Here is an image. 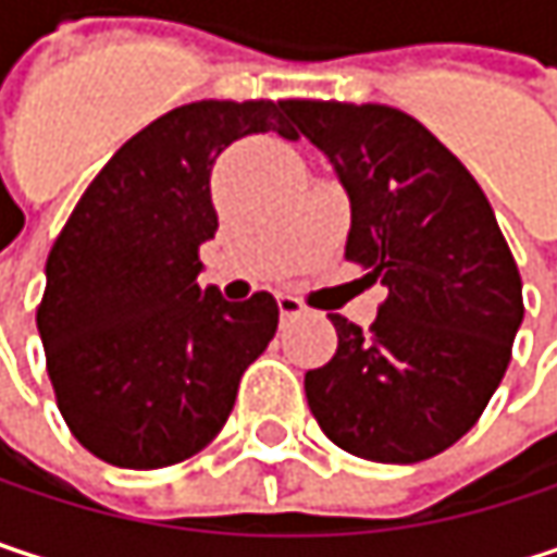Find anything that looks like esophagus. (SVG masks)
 Masks as SVG:
<instances>
[{
  "label": "esophagus",
  "mask_w": 557,
  "mask_h": 557,
  "mask_svg": "<svg viewBox=\"0 0 557 557\" xmlns=\"http://www.w3.org/2000/svg\"><path fill=\"white\" fill-rule=\"evenodd\" d=\"M277 306H280V315H283V319H296V315H302V312H306V306H302L296 296H286V293H283V296H277Z\"/></svg>",
  "instance_id": "1"
}]
</instances>
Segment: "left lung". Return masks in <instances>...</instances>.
<instances>
[{"label": "left lung", "instance_id": "8db88e82", "mask_svg": "<svg viewBox=\"0 0 557 557\" xmlns=\"http://www.w3.org/2000/svg\"><path fill=\"white\" fill-rule=\"evenodd\" d=\"M351 199L345 258L387 286L364 332L332 312L335 358L306 371L319 429L348 455L416 465L451 448L500 387L522 280L468 168L389 106L286 99Z\"/></svg>", "mask_w": 557, "mask_h": 557}]
</instances>
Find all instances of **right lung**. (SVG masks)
Wrapping results in <instances>:
<instances>
[{
    "label": "right lung",
    "instance_id": "obj_1",
    "mask_svg": "<svg viewBox=\"0 0 557 557\" xmlns=\"http://www.w3.org/2000/svg\"><path fill=\"white\" fill-rule=\"evenodd\" d=\"M286 102L202 99L128 138L48 255L38 332L57 409L96 458L154 471L202 451L277 332V299L199 286L219 228L209 173L238 138H296Z\"/></svg>",
    "mask_w": 557,
    "mask_h": 557
}]
</instances>
